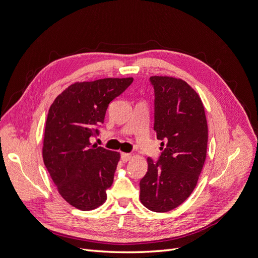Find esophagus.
I'll return each instance as SVG.
<instances>
[{"label": "esophagus", "instance_id": "esophagus-1", "mask_svg": "<svg viewBox=\"0 0 258 258\" xmlns=\"http://www.w3.org/2000/svg\"><path fill=\"white\" fill-rule=\"evenodd\" d=\"M131 159V155L128 153H121V160L123 162H127Z\"/></svg>", "mask_w": 258, "mask_h": 258}]
</instances>
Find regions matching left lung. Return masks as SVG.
Listing matches in <instances>:
<instances>
[{
	"label": "left lung",
	"mask_w": 258,
	"mask_h": 258,
	"mask_svg": "<svg viewBox=\"0 0 258 258\" xmlns=\"http://www.w3.org/2000/svg\"><path fill=\"white\" fill-rule=\"evenodd\" d=\"M155 91L154 130L161 140L158 161L147 158L140 181V200L154 212L182 205L197 185L207 157L208 123L198 93L181 79L152 76Z\"/></svg>",
	"instance_id": "1"
}]
</instances>
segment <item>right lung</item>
<instances>
[{"label": "right lung", "mask_w": 258, "mask_h": 258, "mask_svg": "<svg viewBox=\"0 0 258 258\" xmlns=\"http://www.w3.org/2000/svg\"><path fill=\"white\" fill-rule=\"evenodd\" d=\"M132 77L77 82L49 107L44 132L43 160L61 197L82 211L106 200L120 155L91 145L112 100L126 90Z\"/></svg>", "instance_id": "obj_1"}]
</instances>
